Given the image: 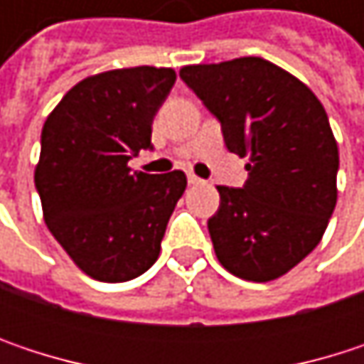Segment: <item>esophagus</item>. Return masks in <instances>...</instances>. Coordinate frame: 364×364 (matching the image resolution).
Returning <instances> with one entry per match:
<instances>
[{
	"mask_svg": "<svg viewBox=\"0 0 364 364\" xmlns=\"http://www.w3.org/2000/svg\"><path fill=\"white\" fill-rule=\"evenodd\" d=\"M187 183H189V185H200V183H204V181H202L200 177H196L193 173H189V175H187Z\"/></svg>",
	"mask_w": 364,
	"mask_h": 364,
	"instance_id": "34e87169",
	"label": "esophagus"
}]
</instances>
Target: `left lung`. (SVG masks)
Masks as SVG:
<instances>
[{
	"label": "left lung",
	"mask_w": 364,
	"mask_h": 364,
	"mask_svg": "<svg viewBox=\"0 0 364 364\" xmlns=\"http://www.w3.org/2000/svg\"><path fill=\"white\" fill-rule=\"evenodd\" d=\"M179 75L221 122L228 149L249 158L240 189L217 185L215 255L238 278L276 280L316 249L337 202L327 111L304 82L259 56L187 65Z\"/></svg>",
	"instance_id": "obj_1"
}]
</instances>
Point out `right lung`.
I'll return each instance as SVG.
<instances>
[{
    "instance_id": "1",
    "label": "right lung",
    "mask_w": 364,
    "mask_h": 364,
    "mask_svg": "<svg viewBox=\"0 0 364 364\" xmlns=\"http://www.w3.org/2000/svg\"><path fill=\"white\" fill-rule=\"evenodd\" d=\"M175 80V69L147 65L90 75L43 124L36 166L43 221L95 280H132L160 255L187 177L132 173L128 160L151 147L154 115Z\"/></svg>"
}]
</instances>
